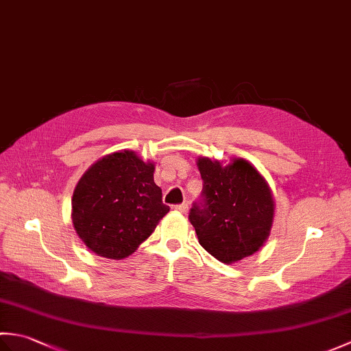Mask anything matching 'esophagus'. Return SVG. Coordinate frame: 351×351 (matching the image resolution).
Here are the masks:
<instances>
[{"label": "esophagus", "mask_w": 351, "mask_h": 351, "mask_svg": "<svg viewBox=\"0 0 351 351\" xmlns=\"http://www.w3.org/2000/svg\"><path fill=\"white\" fill-rule=\"evenodd\" d=\"M175 210L176 211H180V213H182V214H185L189 211V205L187 204H181V205H175Z\"/></svg>", "instance_id": "esophagus-1"}]
</instances>
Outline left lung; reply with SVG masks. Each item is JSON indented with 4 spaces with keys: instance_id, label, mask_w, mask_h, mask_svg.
Here are the masks:
<instances>
[{
    "instance_id": "8db88e82",
    "label": "left lung",
    "mask_w": 351,
    "mask_h": 351,
    "mask_svg": "<svg viewBox=\"0 0 351 351\" xmlns=\"http://www.w3.org/2000/svg\"><path fill=\"white\" fill-rule=\"evenodd\" d=\"M204 204L190 211L199 244L223 264L238 263L267 241L274 219V199L265 178L243 158L228 164L199 156Z\"/></svg>"
}]
</instances>
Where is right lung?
Returning a JSON list of instances; mask_svg holds the SVG:
<instances>
[{
  "instance_id": "right-lung-1",
  "label": "right lung",
  "mask_w": 351,
  "mask_h": 351,
  "mask_svg": "<svg viewBox=\"0 0 351 351\" xmlns=\"http://www.w3.org/2000/svg\"><path fill=\"white\" fill-rule=\"evenodd\" d=\"M154 171L152 161L123 149L104 155L80 178L72 196V225L96 255L128 258L170 211Z\"/></svg>"
}]
</instances>
